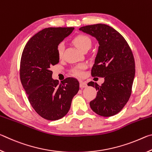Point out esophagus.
<instances>
[{
  "label": "esophagus",
  "mask_w": 152,
  "mask_h": 152,
  "mask_svg": "<svg viewBox=\"0 0 152 152\" xmlns=\"http://www.w3.org/2000/svg\"><path fill=\"white\" fill-rule=\"evenodd\" d=\"M80 87L81 88H86V87H87L86 82H84V81H82V80L80 81Z\"/></svg>",
  "instance_id": "1"
}]
</instances>
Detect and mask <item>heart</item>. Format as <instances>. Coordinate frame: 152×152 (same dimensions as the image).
Wrapping results in <instances>:
<instances>
[{
	"label": "heart",
	"instance_id": "1",
	"mask_svg": "<svg viewBox=\"0 0 152 152\" xmlns=\"http://www.w3.org/2000/svg\"><path fill=\"white\" fill-rule=\"evenodd\" d=\"M74 42L82 51L85 48H91L92 44L91 39L88 36L84 35H80L77 36L74 38ZM64 48H65V45H64V43H60L58 46V54L60 58L62 57ZM86 66L85 64H80V65L76 66L72 70L73 74L77 76H82L83 75V70L86 68Z\"/></svg>",
	"mask_w": 152,
	"mask_h": 152
}]
</instances>
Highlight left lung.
Returning a JSON list of instances; mask_svg holds the SVG:
<instances>
[{"instance_id":"left-lung-1","label":"left lung","mask_w":152,"mask_h":152,"mask_svg":"<svg viewBox=\"0 0 152 152\" xmlns=\"http://www.w3.org/2000/svg\"><path fill=\"white\" fill-rule=\"evenodd\" d=\"M79 30L94 37L99 43L92 76L104 79L101 86L94 82L88 83L98 91L90 106L99 115L113 116L122 110L132 94L135 72L132 51L124 37L109 25H87Z\"/></svg>"}]
</instances>
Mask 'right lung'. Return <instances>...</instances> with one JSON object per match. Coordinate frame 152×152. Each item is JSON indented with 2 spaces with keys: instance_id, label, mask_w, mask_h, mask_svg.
<instances>
[{
  "instance_id": "obj_1",
  "label": "right lung",
  "mask_w": 152,
  "mask_h": 152,
  "mask_svg": "<svg viewBox=\"0 0 152 152\" xmlns=\"http://www.w3.org/2000/svg\"><path fill=\"white\" fill-rule=\"evenodd\" d=\"M74 27H48L29 40L22 53L20 78L33 109L50 121L62 118L70 110L73 97L79 91V82L67 78L59 84L52 78L50 67L59 63L57 48Z\"/></svg>"
}]
</instances>
